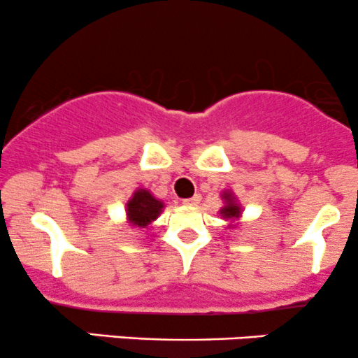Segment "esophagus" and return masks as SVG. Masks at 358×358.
Returning a JSON list of instances; mask_svg holds the SVG:
<instances>
[{"instance_id": "1", "label": "esophagus", "mask_w": 358, "mask_h": 358, "mask_svg": "<svg viewBox=\"0 0 358 358\" xmlns=\"http://www.w3.org/2000/svg\"><path fill=\"white\" fill-rule=\"evenodd\" d=\"M199 202H200V195H199V193H196V195H193L192 199H185L183 200V203L187 205V207H195V205H199Z\"/></svg>"}]
</instances>
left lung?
I'll return each instance as SVG.
<instances>
[{
    "label": "left lung",
    "instance_id": "obj_1",
    "mask_svg": "<svg viewBox=\"0 0 358 358\" xmlns=\"http://www.w3.org/2000/svg\"><path fill=\"white\" fill-rule=\"evenodd\" d=\"M222 200H224V207L220 208V215L224 217L225 220H237L241 217L242 208L241 205L237 203L236 196H234L232 192H224L222 193Z\"/></svg>",
    "mask_w": 358,
    "mask_h": 358
}]
</instances>
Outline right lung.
<instances>
[{"instance_id": "add662e5", "label": "right lung", "mask_w": 358, "mask_h": 358, "mask_svg": "<svg viewBox=\"0 0 358 358\" xmlns=\"http://www.w3.org/2000/svg\"><path fill=\"white\" fill-rule=\"evenodd\" d=\"M165 203L155 199L153 193L146 188H138L126 203V217L133 227L146 229L163 212Z\"/></svg>"}]
</instances>
